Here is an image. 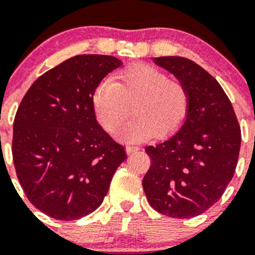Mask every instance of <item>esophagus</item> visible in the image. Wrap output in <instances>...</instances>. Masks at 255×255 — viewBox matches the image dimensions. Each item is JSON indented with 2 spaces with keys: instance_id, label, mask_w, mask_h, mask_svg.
Returning a JSON list of instances; mask_svg holds the SVG:
<instances>
[{
  "instance_id": "obj_1",
  "label": "esophagus",
  "mask_w": 255,
  "mask_h": 255,
  "mask_svg": "<svg viewBox=\"0 0 255 255\" xmlns=\"http://www.w3.org/2000/svg\"><path fill=\"white\" fill-rule=\"evenodd\" d=\"M138 149H139V148L134 147V145H127V147H126V152H127L128 154H130V153L133 152H137Z\"/></svg>"
}]
</instances>
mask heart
I'll return each instance as SVG.
<instances>
[{
	"instance_id": "b5f03b06",
	"label": "heart",
	"mask_w": 255,
	"mask_h": 255,
	"mask_svg": "<svg viewBox=\"0 0 255 255\" xmlns=\"http://www.w3.org/2000/svg\"><path fill=\"white\" fill-rule=\"evenodd\" d=\"M132 121L120 133V139L137 143L153 135L167 137L184 122L189 110V93L180 81L168 78L164 71L135 63L118 72L115 82L105 80L92 95L96 120L107 133H115L129 115Z\"/></svg>"
}]
</instances>
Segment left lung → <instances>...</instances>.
Segmentation results:
<instances>
[{
    "label": "left lung",
    "mask_w": 255,
    "mask_h": 255,
    "mask_svg": "<svg viewBox=\"0 0 255 255\" xmlns=\"http://www.w3.org/2000/svg\"><path fill=\"white\" fill-rule=\"evenodd\" d=\"M189 93L184 123L172 137L145 152L150 167L143 189L150 207L172 218L199 216L223 196L241 149V127L216 78L184 57H155Z\"/></svg>",
    "instance_id": "left-lung-1"
}]
</instances>
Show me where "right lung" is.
<instances>
[{
	"mask_svg": "<svg viewBox=\"0 0 255 255\" xmlns=\"http://www.w3.org/2000/svg\"><path fill=\"white\" fill-rule=\"evenodd\" d=\"M121 65L103 54L68 58L37 78L17 110V178L28 201L52 218L75 221L95 212L127 158L92 107L96 87Z\"/></svg>",
	"mask_w": 255,
	"mask_h": 255,
	"instance_id": "1",
	"label": "right lung"
}]
</instances>
